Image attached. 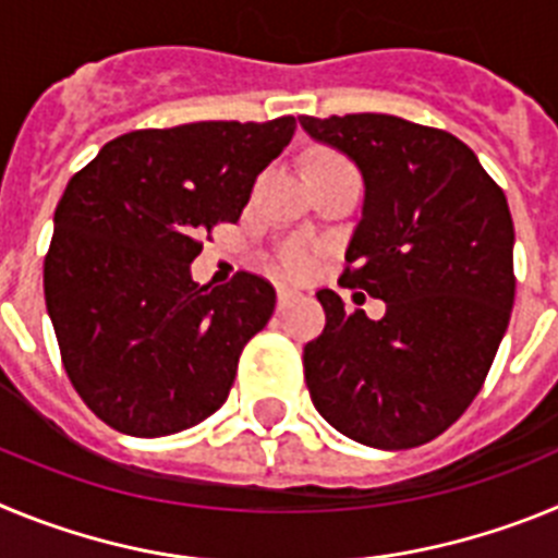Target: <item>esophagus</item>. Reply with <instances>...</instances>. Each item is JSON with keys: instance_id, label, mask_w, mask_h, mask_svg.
<instances>
[{"instance_id": "1", "label": "esophagus", "mask_w": 558, "mask_h": 558, "mask_svg": "<svg viewBox=\"0 0 558 558\" xmlns=\"http://www.w3.org/2000/svg\"><path fill=\"white\" fill-rule=\"evenodd\" d=\"M299 299H302V293H299V290L284 288V284H279V288H276V304H279V310L290 307V304L299 302Z\"/></svg>"}]
</instances>
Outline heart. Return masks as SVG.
Segmentation results:
<instances>
[{
	"instance_id": "heart-1",
	"label": "heart",
	"mask_w": 558,
	"mask_h": 558,
	"mask_svg": "<svg viewBox=\"0 0 558 558\" xmlns=\"http://www.w3.org/2000/svg\"><path fill=\"white\" fill-rule=\"evenodd\" d=\"M315 263H318V251L313 245H293L282 254V270L288 276H295V279H304L315 270Z\"/></svg>"
}]
</instances>
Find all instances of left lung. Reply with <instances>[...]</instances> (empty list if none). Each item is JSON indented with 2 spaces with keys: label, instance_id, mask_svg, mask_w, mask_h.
Returning <instances> with one entry per match:
<instances>
[{
  "label": "left lung",
  "instance_id": "obj_1",
  "mask_svg": "<svg viewBox=\"0 0 558 558\" xmlns=\"http://www.w3.org/2000/svg\"><path fill=\"white\" fill-rule=\"evenodd\" d=\"M366 181L338 282L386 302L372 322L318 290L327 327L304 347L313 405L379 450L433 441L472 405L514 307L506 192L458 136L391 113L299 117Z\"/></svg>",
  "mask_w": 558,
  "mask_h": 558
}]
</instances>
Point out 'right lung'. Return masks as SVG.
Instances as JSON below:
<instances>
[{
    "label": "right lung",
    "instance_id": "obj_1",
    "mask_svg": "<svg viewBox=\"0 0 558 558\" xmlns=\"http://www.w3.org/2000/svg\"><path fill=\"white\" fill-rule=\"evenodd\" d=\"M293 117L122 133L69 179L44 256L63 368L95 416L128 436L186 430L218 411L276 290L240 270L192 282L218 223H236Z\"/></svg>",
    "mask_w": 558,
    "mask_h": 558
}]
</instances>
